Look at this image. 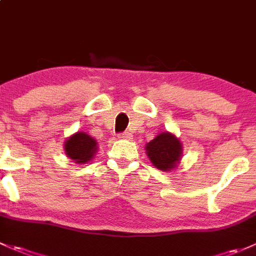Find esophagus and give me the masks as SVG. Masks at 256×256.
<instances>
[{"instance_id":"1","label":"esophagus","mask_w":256,"mask_h":256,"mask_svg":"<svg viewBox=\"0 0 256 256\" xmlns=\"http://www.w3.org/2000/svg\"><path fill=\"white\" fill-rule=\"evenodd\" d=\"M119 138H121V140H131V138H132V136H131L130 132H121L119 135Z\"/></svg>"}]
</instances>
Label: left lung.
Returning a JSON list of instances; mask_svg holds the SVG:
<instances>
[{"mask_svg": "<svg viewBox=\"0 0 256 256\" xmlns=\"http://www.w3.org/2000/svg\"><path fill=\"white\" fill-rule=\"evenodd\" d=\"M146 153L156 168L170 172L176 168L182 158V142L173 134L166 131L146 144Z\"/></svg>", "mask_w": 256, "mask_h": 256, "instance_id": "8db88e82", "label": "left lung"}]
</instances>
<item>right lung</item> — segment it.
<instances>
[{
    "mask_svg": "<svg viewBox=\"0 0 256 256\" xmlns=\"http://www.w3.org/2000/svg\"><path fill=\"white\" fill-rule=\"evenodd\" d=\"M64 147L67 157L78 164L90 162L98 150L96 140L83 131H78L70 136L64 142Z\"/></svg>",
    "mask_w": 256,
    "mask_h": 256,
    "instance_id": "1",
    "label": "right lung"
}]
</instances>
